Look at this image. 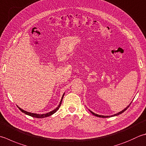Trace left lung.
Segmentation results:
<instances>
[{
  "label": "left lung",
  "instance_id": "8db88e82",
  "mask_svg": "<svg viewBox=\"0 0 146 146\" xmlns=\"http://www.w3.org/2000/svg\"><path fill=\"white\" fill-rule=\"evenodd\" d=\"M130 104H131V103L128 106L125 108V109H124L123 110V111H120V112H119V113H116V114H115V115H112V116H117V115H120V114H121L122 113H123L125 111H126L128 108H129V106H130ZM91 113H92V115H94V116H98V117H100V118H108V117H110V116H102V115H97V114H96V113H93V112H92V111H90Z\"/></svg>",
  "mask_w": 146,
  "mask_h": 146
}]
</instances>
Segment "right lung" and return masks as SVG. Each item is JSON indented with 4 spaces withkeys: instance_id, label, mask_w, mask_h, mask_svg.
Wrapping results in <instances>:
<instances>
[{
    "instance_id": "right-lung-1",
    "label": "right lung",
    "mask_w": 146,
    "mask_h": 146,
    "mask_svg": "<svg viewBox=\"0 0 146 146\" xmlns=\"http://www.w3.org/2000/svg\"><path fill=\"white\" fill-rule=\"evenodd\" d=\"M63 96H64V94H63V96H62V99H61V101H60V103H59V106L56 108L55 110L52 111H50V112L48 113L43 114V115H39V114H35V113H29V112H27V111H26L23 110L22 109H21V108H19V107H18V108H19L20 111H21L23 113H25L26 115H29V116H32V117H34V118H45V117H48V116H50V115H53L54 113H55L56 112V111L59 110V108L60 106H61V103H62V99H63Z\"/></svg>"
}]
</instances>
